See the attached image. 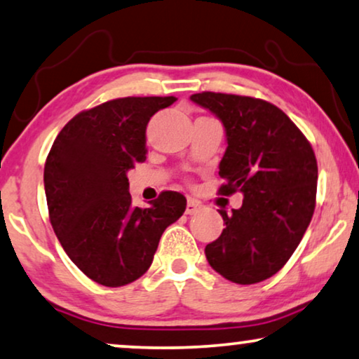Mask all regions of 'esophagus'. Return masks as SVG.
Returning <instances> with one entry per match:
<instances>
[{
	"mask_svg": "<svg viewBox=\"0 0 359 359\" xmlns=\"http://www.w3.org/2000/svg\"><path fill=\"white\" fill-rule=\"evenodd\" d=\"M201 208V205L198 203V201H195V200H189L187 201V208H185V213L187 215H195V213H198V210Z\"/></svg>",
	"mask_w": 359,
	"mask_h": 359,
	"instance_id": "esophagus-1",
	"label": "esophagus"
}]
</instances>
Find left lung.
Masks as SVG:
<instances>
[{"instance_id": "1", "label": "left lung", "mask_w": 359, "mask_h": 359, "mask_svg": "<svg viewBox=\"0 0 359 359\" xmlns=\"http://www.w3.org/2000/svg\"><path fill=\"white\" fill-rule=\"evenodd\" d=\"M190 99L224 125L219 194L244 195L239 210H219L226 228L205 247L206 260L232 283L264 281L290 260L314 215V151L290 117L266 100L221 93Z\"/></svg>"}]
</instances>
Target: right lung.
Segmentation results:
<instances>
[{"instance_id":"1","label":"right lung","mask_w":359,"mask_h":359,"mask_svg":"<svg viewBox=\"0 0 359 359\" xmlns=\"http://www.w3.org/2000/svg\"><path fill=\"white\" fill-rule=\"evenodd\" d=\"M169 97H122L84 110L53 141L43 170L50 223L78 269L99 285L138 280L187 200L163 191L149 208L131 203L127 172L146 159V127Z\"/></svg>"}]
</instances>
